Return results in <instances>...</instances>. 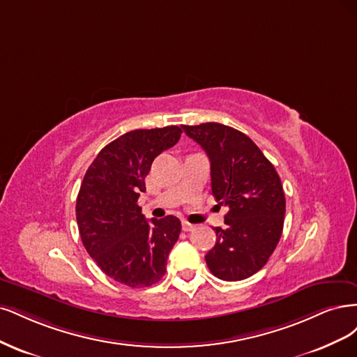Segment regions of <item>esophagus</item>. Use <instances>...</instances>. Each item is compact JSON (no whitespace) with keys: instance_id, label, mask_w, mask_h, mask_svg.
Segmentation results:
<instances>
[{"instance_id":"esophagus-1","label":"esophagus","mask_w":357,"mask_h":357,"mask_svg":"<svg viewBox=\"0 0 357 357\" xmlns=\"http://www.w3.org/2000/svg\"><path fill=\"white\" fill-rule=\"evenodd\" d=\"M194 224H190L188 221H182V229H183V231H192V229H194Z\"/></svg>"}]
</instances>
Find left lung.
<instances>
[{"instance_id": "1", "label": "left lung", "mask_w": 357, "mask_h": 357, "mask_svg": "<svg viewBox=\"0 0 357 357\" xmlns=\"http://www.w3.org/2000/svg\"><path fill=\"white\" fill-rule=\"evenodd\" d=\"M211 160L212 194L228 206L225 228L204 259L218 279L237 282L266 266L278 246L286 211L282 181L249 136L229 126H182Z\"/></svg>"}]
</instances>
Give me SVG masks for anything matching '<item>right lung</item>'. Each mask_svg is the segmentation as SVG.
Listing matches in <instances>:
<instances>
[{
    "mask_svg": "<svg viewBox=\"0 0 357 357\" xmlns=\"http://www.w3.org/2000/svg\"><path fill=\"white\" fill-rule=\"evenodd\" d=\"M182 129H137L100 149L77 197L78 231L87 254L108 278L144 287L163 278L181 233L176 216L146 221L137 206L154 158L181 137Z\"/></svg>",
    "mask_w": 357,
    "mask_h": 357,
    "instance_id": "1",
    "label": "right lung"
}]
</instances>
